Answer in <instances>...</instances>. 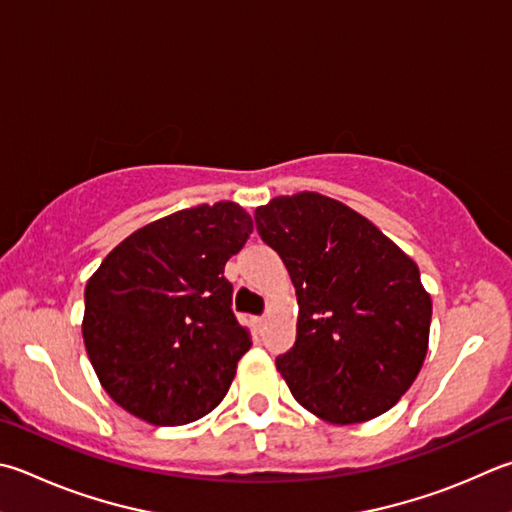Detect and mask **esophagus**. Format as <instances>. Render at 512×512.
Instances as JSON below:
<instances>
[{
	"label": "esophagus",
	"mask_w": 512,
	"mask_h": 512,
	"mask_svg": "<svg viewBox=\"0 0 512 512\" xmlns=\"http://www.w3.org/2000/svg\"><path fill=\"white\" fill-rule=\"evenodd\" d=\"M264 324H266V318H253V327H255V331H262V329H264Z\"/></svg>",
	"instance_id": "obj_1"
}]
</instances>
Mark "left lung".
<instances>
[{
    "label": "left lung",
    "mask_w": 512,
    "mask_h": 512,
    "mask_svg": "<svg viewBox=\"0 0 512 512\" xmlns=\"http://www.w3.org/2000/svg\"><path fill=\"white\" fill-rule=\"evenodd\" d=\"M257 232L295 286V345L275 360L304 410L333 425L385 414L412 387L430 340L432 300L392 239L318 192L255 210Z\"/></svg>",
    "instance_id": "left-lung-1"
}]
</instances>
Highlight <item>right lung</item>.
I'll return each instance as SVG.
<instances>
[{"label": "right lung", "instance_id": "add662e5", "mask_svg": "<svg viewBox=\"0 0 512 512\" xmlns=\"http://www.w3.org/2000/svg\"><path fill=\"white\" fill-rule=\"evenodd\" d=\"M250 232L239 203H201L138 228L89 277L82 338L123 410L172 427L224 401L253 345L232 313L224 266Z\"/></svg>", "mask_w": 512, "mask_h": 512}]
</instances>
